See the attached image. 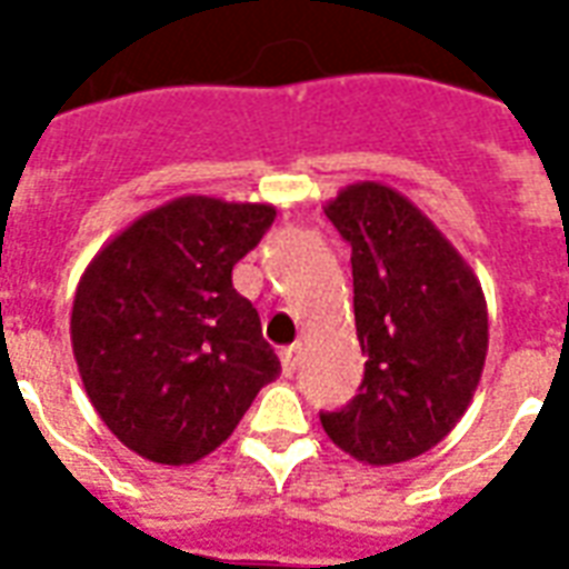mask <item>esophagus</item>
I'll use <instances>...</instances> for the list:
<instances>
[{
    "label": "esophagus",
    "mask_w": 569,
    "mask_h": 569,
    "mask_svg": "<svg viewBox=\"0 0 569 569\" xmlns=\"http://www.w3.org/2000/svg\"><path fill=\"white\" fill-rule=\"evenodd\" d=\"M298 357H301V345H289L280 350V362H283V375H292L298 369Z\"/></svg>",
    "instance_id": "34e87169"
}]
</instances>
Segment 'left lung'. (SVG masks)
Wrapping results in <instances>:
<instances>
[{
  "label": "left lung",
  "mask_w": 569,
  "mask_h": 569,
  "mask_svg": "<svg viewBox=\"0 0 569 569\" xmlns=\"http://www.w3.org/2000/svg\"><path fill=\"white\" fill-rule=\"evenodd\" d=\"M350 243L366 378L320 415L359 463L393 466L436 448L463 418L488 357V301L448 237L396 188L353 182L326 207Z\"/></svg>",
  "instance_id": "left-lung-1"
}]
</instances>
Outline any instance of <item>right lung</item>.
<instances>
[{"instance_id": "right-lung-1", "label": "right lung", "mask_w": 569, "mask_h": 569, "mask_svg": "<svg viewBox=\"0 0 569 569\" xmlns=\"http://www.w3.org/2000/svg\"><path fill=\"white\" fill-rule=\"evenodd\" d=\"M271 203L186 194L106 243L72 301L84 393L121 445L151 463H198L222 445L280 359L234 264L271 228Z\"/></svg>"}]
</instances>
